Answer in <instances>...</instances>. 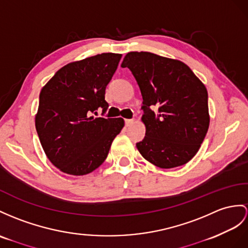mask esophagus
Listing matches in <instances>:
<instances>
[{
	"mask_svg": "<svg viewBox=\"0 0 248 248\" xmlns=\"http://www.w3.org/2000/svg\"><path fill=\"white\" fill-rule=\"evenodd\" d=\"M132 123H134V120H129V119L125 120V125L127 126V127H128V126H130Z\"/></svg>",
	"mask_w": 248,
	"mask_h": 248,
	"instance_id": "1",
	"label": "esophagus"
}]
</instances>
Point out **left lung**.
<instances>
[{"instance_id": "obj_1", "label": "left lung", "mask_w": 248, "mask_h": 248, "mask_svg": "<svg viewBox=\"0 0 248 248\" xmlns=\"http://www.w3.org/2000/svg\"><path fill=\"white\" fill-rule=\"evenodd\" d=\"M121 66L129 68L143 98L146 132L138 150L160 168L186 164L208 130L206 87L183 62L152 52H128Z\"/></svg>"}]
</instances>
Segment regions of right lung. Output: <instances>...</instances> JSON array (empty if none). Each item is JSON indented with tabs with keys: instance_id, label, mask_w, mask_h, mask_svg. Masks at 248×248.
I'll list each match as a JSON object with an SVG mask.
<instances>
[{
	"instance_id": "1",
	"label": "right lung",
	"mask_w": 248,
	"mask_h": 248,
	"mask_svg": "<svg viewBox=\"0 0 248 248\" xmlns=\"http://www.w3.org/2000/svg\"><path fill=\"white\" fill-rule=\"evenodd\" d=\"M122 54L101 53L59 69L40 93L35 129L47 158L60 170L83 176L107 158L113 139L124 127L122 118L104 114L107 84Z\"/></svg>"
}]
</instances>
